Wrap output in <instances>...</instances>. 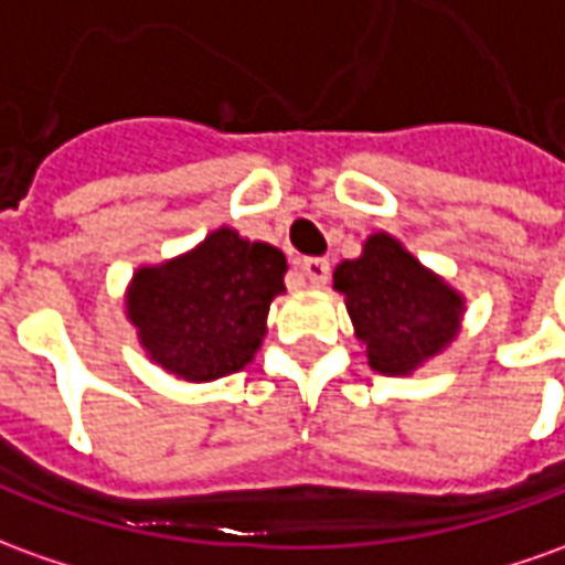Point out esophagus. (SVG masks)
I'll return each mask as SVG.
<instances>
[{"instance_id": "obj_1", "label": "esophagus", "mask_w": 565, "mask_h": 565, "mask_svg": "<svg viewBox=\"0 0 565 565\" xmlns=\"http://www.w3.org/2000/svg\"><path fill=\"white\" fill-rule=\"evenodd\" d=\"M329 260L326 258H305L301 260V276H305L310 286H326V279H329Z\"/></svg>"}]
</instances>
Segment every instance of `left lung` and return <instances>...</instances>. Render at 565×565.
Wrapping results in <instances>:
<instances>
[{
    "label": "left lung",
    "instance_id": "8db88e82",
    "mask_svg": "<svg viewBox=\"0 0 565 565\" xmlns=\"http://www.w3.org/2000/svg\"><path fill=\"white\" fill-rule=\"evenodd\" d=\"M353 332L381 375H412L461 329L465 298L391 233H372L363 255L334 267Z\"/></svg>",
    "mask_w": 565,
    "mask_h": 565
}]
</instances>
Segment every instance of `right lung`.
Instances as JSON below:
<instances>
[{"label": "right lung", "mask_w": 565, "mask_h": 565, "mask_svg": "<svg viewBox=\"0 0 565 565\" xmlns=\"http://www.w3.org/2000/svg\"><path fill=\"white\" fill-rule=\"evenodd\" d=\"M286 270L279 248L217 227L184 255L138 267L126 313L147 356L174 379H224L255 360Z\"/></svg>", "instance_id": "obj_1"}]
</instances>
